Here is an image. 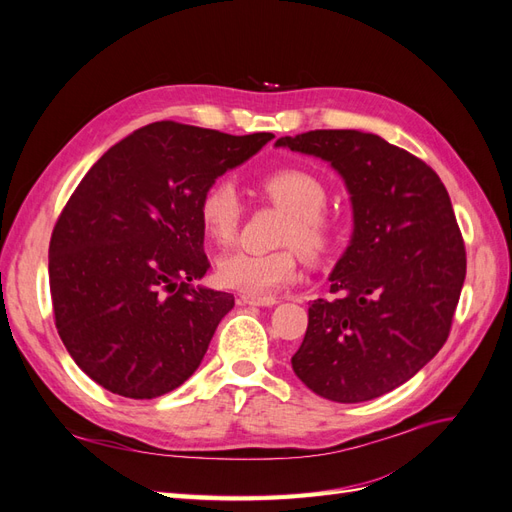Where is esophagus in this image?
I'll return each mask as SVG.
<instances>
[{
    "label": "esophagus",
    "mask_w": 512,
    "mask_h": 512,
    "mask_svg": "<svg viewBox=\"0 0 512 512\" xmlns=\"http://www.w3.org/2000/svg\"><path fill=\"white\" fill-rule=\"evenodd\" d=\"M239 301L245 305H258V307H271L277 303L275 297H254V294H239Z\"/></svg>",
    "instance_id": "esophagus-1"
}]
</instances>
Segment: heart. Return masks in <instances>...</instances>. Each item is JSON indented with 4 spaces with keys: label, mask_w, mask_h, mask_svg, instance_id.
I'll use <instances>...</instances> for the list:
<instances>
[{
    "label": "heart",
    "mask_w": 512,
    "mask_h": 512,
    "mask_svg": "<svg viewBox=\"0 0 512 512\" xmlns=\"http://www.w3.org/2000/svg\"><path fill=\"white\" fill-rule=\"evenodd\" d=\"M262 192L273 205L288 213L280 232V243L286 245L275 252L226 254L218 265V277L226 288L254 297H267L271 292L290 286L299 277L301 252L312 260L329 256L337 243V224L324 213L327 188L307 170L282 168L269 173L260 183ZM200 224L207 237L222 247L237 239L241 224V198L237 185L230 179L213 181L198 205Z\"/></svg>",
    "instance_id": "b5f03b06"
}]
</instances>
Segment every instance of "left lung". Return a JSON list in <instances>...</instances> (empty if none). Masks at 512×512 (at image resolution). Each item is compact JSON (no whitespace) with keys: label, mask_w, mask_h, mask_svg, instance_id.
<instances>
[{"label":"left lung","mask_w":512,"mask_h":512,"mask_svg":"<svg viewBox=\"0 0 512 512\" xmlns=\"http://www.w3.org/2000/svg\"><path fill=\"white\" fill-rule=\"evenodd\" d=\"M277 147L331 162L354 211L352 241L309 305L292 369L316 395L361 404L408 382L451 333L466 245L436 170L356 130L282 136Z\"/></svg>","instance_id":"left-lung-1"}]
</instances>
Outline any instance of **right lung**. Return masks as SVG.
I'll list each match as a JSON object with an SVG mask.
<instances>
[{"instance_id":"obj_1","label":"right lung","mask_w":512,"mask_h":512,"mask_svg":"<svg viewBox=\"0 0 512 512\" xmlns=\"http://www.w3.org/2000/svg\"><path fill=\"white\" fill-rule=\"evenodd\" d=\"M271 138L156 121L76 185L51 235V301L61 342L106 391L160 397L203 361L235 297L190 284L211 267L200 198Z\"/></svg>"}]
</instances>
